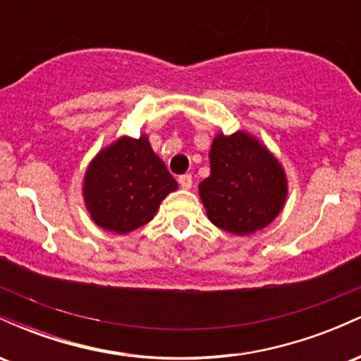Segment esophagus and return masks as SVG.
<instances>
[{"mask_svg":"<svg viewBox=\"0 0 361 361\" xmlns=\"http://www.w3.org/2000/svg\"><path fill=\"white\" fill-rule=\"evenodd\" d=\"M180 186L181 188H185V190H190L192 188V185H193V180H192V175H181L180 176Z\"/></svg>","mask_w":361,"mask_h":361,"instance_id":"34e87169","label":"esophagus"}]
</instances>
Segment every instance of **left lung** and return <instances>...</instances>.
I'll return each mask as SVG.
<instances>
[{"label": "left lung", "mask_w": 361, "mask_h": 361, "mask_svg": "<svg viewBox=\"0 0 361 361\" xmlns=\"http://www.w3.org/2000/svg\"><path fill=\"white\" fill-rule=\"evenodd\" d=\"M210 176L198 186L210 222L246 235L270 224L287 198V178L276 157L246 132L219 134L210 147Z\"/></svg>", "instance_id": "left-lung-1"}]
</instances>
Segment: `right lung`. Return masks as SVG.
Masks as SVG:
<instances>
[{"label":"right lung","mask_w":361,"mask_h":361,"mask_svg":"<svg viewBox=\"0 0 361 361\" xmlns=\"http://www.w3.org/2000/svg\"><path fill=\"white\" fill-rule=\"evenodd\" d=\"M176 188L175 178L140 135L120 137L91 161L82 195L97 226L127 234L152 221L163 198Z\"/></svg>","instance_id":"obj_1"}]
</instances>
